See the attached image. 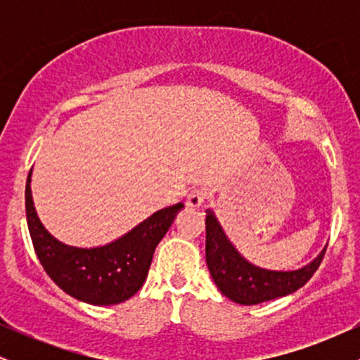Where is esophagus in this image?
Masks as SVG:
<instances>
[{"label": "esophagus", "instance_id": "obj_1", "mask_svg": "<svg viewBox=\"0 0 360 360\" xmlns=\"http://www.w3.org/2000/svg\"><path fill=\"white\" fill-rule=\"evenodd\" d=\"M206 200V191L203 188H194L191 193L188 194V198H186V205L189 206V208H200L201 205L205 203Z\"/></svg>", "mask_w": 360, "mask_h": 360}]
</instances>
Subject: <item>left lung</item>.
Returning a JSON list of instances; mask_svg holds the SVG:
<instances>
[{"label": "left lung", "mask_w": 360, "mask_h": 360, "mask_svg": "<svg viewBox=\"0 0 360 360\" xmlns=\"http://www.w3.org/2000/svg\"><path fill=\"white\" fill-rule=\"evenodd\" d=\"M325 250L295 271H271L247 260L226 237L213 210H206V264L221 295L238 304H259L291 295L311 279Z\"/></svg>", "instance_id": "1"}]
</instances>
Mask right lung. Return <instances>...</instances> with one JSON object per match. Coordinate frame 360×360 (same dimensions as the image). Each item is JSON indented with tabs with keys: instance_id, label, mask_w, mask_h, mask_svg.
Segmentation results:
<instances>
[{
	"instance_id": "obj_1",
	"label": "right lung",
	"mask_w": 360,
	"mask_h": 360,
	"mask_svg": "<svg viewBox=\"0 0 360 360\" xmlns=\"http://www.w3.org/2000/svg\"><path fill=\"white\" fill-rule=\"evenodd\" d=\"M30 183L32 171L25 188V208L37 257L62 291L94 307L123 303L142 288L155 247L184 208L183 203L167 206L117 240L84 249L62 243L45 229L35 212Z\"/></svg>"
}]
</instances>
